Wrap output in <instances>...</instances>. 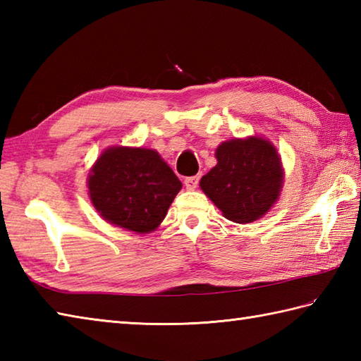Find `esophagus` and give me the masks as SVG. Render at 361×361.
Returning <instances> with one entry per match:
<instances>
[{"label":"esophagus","instance_id":"34e87169","mask_svg":"<svg viewBox=\"0 0 361 361\" xmlns=\"http://www.w3.org/2000/svg\"><path fill=\"white\" fill-rule=\"evenodd\" d=\"M197 185H199V176H188V178H185L186 189L194 190L197 188Z\"/></svg>","mask_w":361,"mask_h":361}]
</instances>
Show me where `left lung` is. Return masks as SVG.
Instances as JSON below:
<instances>
[{
    "mask_svg": "<svg viewBox=\"0 0 361 361\" xmlns=\"http://www.w3.org/2000/svg\"><path fill=\"white\" fill-rule=\"evenodd\" d=\"M217 164L202 176L200 188L231 222L263 217L283 188L281 159L269 140L250 136L216 148Z\"/></svg>",
    "mask_w": 361,
    "mask_h": 361,
    "instance_id": "1",
    "label": "left lung"
}]
</instances>
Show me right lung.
Here are the masks:
<instances>
[{
    "instance_id": "right-lung-1",
    "label": "right lung",
    "mask_w": 361,
    "mask_h": 361,
    "mask_svg": "<svg viewBox=\"0 0 361 361\" xmlns=\"http://www.w3.org/2000/svg\"><path fill=\"white\" fill-rule=\"evenodd\" d=\"M87 188L106 222L142 235L164 221L181 181L152 148L109 147L90 169Z\"/></svg>"
}]
</instances>
